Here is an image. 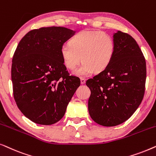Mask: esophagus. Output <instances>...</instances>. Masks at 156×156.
<instances>
[{
    "label": "esophagus",
    "mask_w": 156,
    "mask_h": 156,
    "mask_svg": "<svg viewBox=\"0 0 156 156\" xmlns=\"http://www.w3.org/2000/svg\"><path fill=\"white\" fill-rule=\"evenodd\" d=\"M81 84H84L85 82H86V80H85L84 78H81Z\"/></svg>",
    "instance_id": "obj_1"
}]
</instances>
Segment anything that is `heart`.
I'll return each mask as SVG.
<instances>
[{
	"label": "heart",
	"instance_id": "1",
	"mask_svg": "<svg viewBox=\"0 0 156 156\" xmlns=\"http://www.w3.org/2000/svg\"><path fill=\"white\" fill-rule=\"evenodd\" d=\"M116 52L114 37L102 31L84 30L72 37L69 44L61 47L64 65L75 69L81 60L82 65L74 71L76 75L87 76L94 72H101L110 65Z\"/></svg>",
	"mask_w": 156,
	"mask_h": 156
}]
</instances>
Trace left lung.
I'll return each instance as SVG.
<instances>
[{"mask_svg":"<svg viewBox=\"0 0 156 156\" xmlns=\"http://www.w3.org/2000/svg\"><path fill=\"white\" fill-rule=\"evenodd\" d=\"M114 39L116 52L110 65L86 82L91 91L89 115L104 126L128 120L141 103L146 88V59L137 42L121 31Z\"/></svg>","mask_w":156,"mask_h":156,"instance_id":"left-lung-1","label":"left lung"}]
</instances>
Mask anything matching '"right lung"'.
<instances>
[{
    "label": "right lung",
    "instance_id": "1",
    "mask_svg": "<svg viewBox=\"0 0 156 156\" xmlns=\"http://www.w3.org/2000/svg\"><path fill=\"white\" fill-rule=\"evenodd\" d=\"M74 33L55 26L33 30L14 52L15 101L20 112L38 124L52 125L60 120L80 85V78L69 75L60 54L61 47Z\"/></svg>",
    "mask_w": 156,
    "mask_h": 156
}]
</instances>
